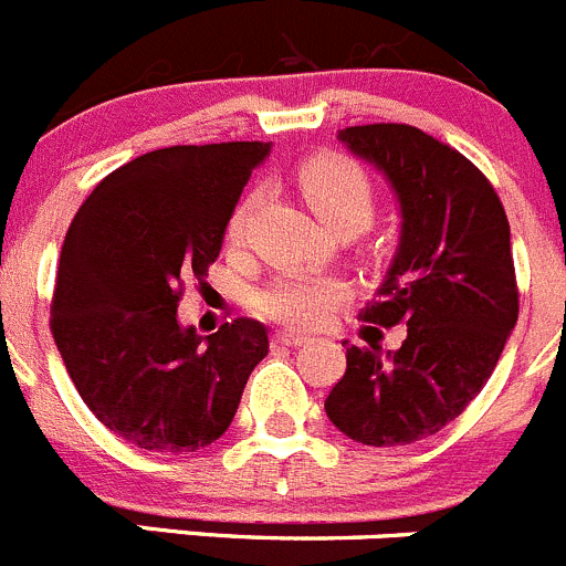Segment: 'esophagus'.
<instances>
[{"label": "esophagus", "instance_id": "obj_1", "mask_svg": "<svg viewBox=\"0 0 566 566\" xmlns=\"http://www.w3.org/2000/svg\"><path fill=\"white\" fill-rule=\"evenodd\" d=\"M274 344H283V347H300V344H305V336H300V333H292V331H277L272 336Z\"/></svg>", "mask_w": 566, "mask_h": 566}]
</instances>
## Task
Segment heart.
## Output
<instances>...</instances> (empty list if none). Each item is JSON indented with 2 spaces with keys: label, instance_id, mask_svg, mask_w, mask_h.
<instances>
[{
  "label": "heart",
  "instance_id": "obj_1",
  "mask_svg": "<svg viewBox=\"0 0 566 566\" xmlns=\"http://www.w3.org/2000/svg\"><path fill=\"white\" fill-rule=\"evenodd\" d=\"M300 186H303L308 206L314 208V213L327 228L342 222H355L364 228L373 217V182L353 160L338 158V155L311 160L300 171ZM252 199H247L230 217L228 233L233 241L244 235ZM344 294H347L344 286L333 277L286 272L255 294V308L269 319L283 322V325L316 327L333 314V308L342 303Z\"/></svg>",
  "mask_w": 566,
  "mask_h": 566
}]
</instances>
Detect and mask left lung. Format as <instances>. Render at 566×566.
Returning <instances> with one entry per match:
<instances>
[{
	"label": "left lung",
	"mask_w": 566,
	"mask_h": 566,
	"mask_svg": "<svg viewBox=\"0 0 566 566\" xmlns=\"http://www.w3.org/2000/svg\"><path fill=\"white\" fill-rule=\"evenodd\" d=\"M338 142L400 206L397 252L360 316L408 333L389 353L347 347L325 411L353 441L400 448L453 422L497 367L520 314L509 219L481 169L417 127H347Z\"/></svg>",
	"instance_id": "left-lung-1"
}]
</instances>
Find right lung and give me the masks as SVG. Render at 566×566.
<instances>
[{
    "label": "right lung",
    "mask_w": 566,
    "mask_h": 566,
    "mask_svg": "<svg viewBox=\"0 0 566 566\" xmlns=\"http://www.w3.org/2000/svg\"><path fill=\"white\" fill-rule=\"evenodd\" d=\"M269 153L263 142L155 149L111 171L69 228L52 336L85 406L136 448H208L269 353L255 319L224 322L211 336L177 319L180 283L217 261Z\"/></svg>",
    "instance_id": "right-lung-1"
}]
</instances>
